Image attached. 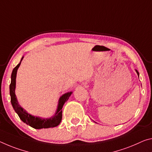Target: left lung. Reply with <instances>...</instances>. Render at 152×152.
<instances>
[{"mask_svg": "<svg viewBox=\"0 0 152 152\" xmlns=\"http://www.w3.org/2000/svg\"><path fill=\"white\" fill-rule=\"evenodd\" d=\"M135 71H136V72H137V75H138V76L139 77V73L138 72V71L137 70V69H135Z\"/></svg>", "mask_w": 152, "mask_h": 152, "instance_id": "obj_1", "label": "left lung"}]
</instances>
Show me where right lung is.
<instances>
[{
	"instance_id": "right-lung-1",
	"label": "right lung",
	"mask_w": 152,
	"mask_h": 152,
	"mask_svg": "<svg viewBox=\"0 0 152 152\" xmlns=\"http://www.w3.org/2000/svg\"><path fill=\"white\" fill-rule=\"evenodd\" d=\"M23 57H21V61L17 66L13 69L11 77V85L9 86V90H10V96H11V102L15 112L18 114L20 118L26 124L29 125L31 127L36 129H48L55 127L60 124L62 119V107H63L64 103L68 100L69 97L72 94V91L67 92L62 95L59 97L57 104V110L55 113L51 117L47 118H41L39 116H36L29 114L19 104V102L17 99L15 95V87H16V76L17 72L21 63V61Z\"/></svg>"
}]
</instances>
